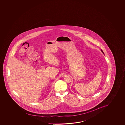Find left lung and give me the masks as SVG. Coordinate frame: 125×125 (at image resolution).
I'll list each match as a JSON object with an SVG mask.
<instances>
[{
    "instance_id": "8db88e82",
    "label": "left lung",
    "mask_w": 125,
    "mask_h": 125,
    "mask_svg": "<svg viewBox=\"0 0 125 125\" xmlns=\"http://www.w3.org/2000/svg\"><path fill=\"white\" fill-rule=\"evenodd\" d=\"M101 51H102V53H104V52H103V51H102V50H101Z\"/></svg>"
}]
</instances>
